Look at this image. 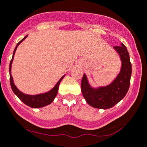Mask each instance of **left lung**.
I'll return each mask as SVG.
<instances>
[{
    "instance_id": "1",
    "label": "left lung",
    "mask_w": 147,
    "mask_h": 147,
    "mask_svg": "<svg viewBox=\"0 0 147 147\" xmlns=\"http://www.w3.org/2000/svg\"><path fill=\"white\" fill-rule=\"evenodd\" d=\"M120 56L122 67L120 72L112 82L106 87L93 88L90 85L85 74L82 79L81 90L84 99L90 106L100 109H107L119 103L128 91L132 74L130 56L123 44L114 47Z\"/></svg>"
}]
</instances>
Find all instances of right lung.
I'll list each match as a JSON object with an SVG mask.
<instances>
[{
	"label": "right lung",
	"instance_id": "right-lung-1",
	"mask_svg": "<svg viewBox=\"0 0 147 147\" xmlns=\"http://www.w3.org/2000/svg\"><path fill=\"white\" fill-rule=\"evenodd\" d=\"M26 36L25 37H24L18 44L16 46L15 49H14V52H13V56H12V59L10 62V65H9V75H10V84L12 90L13 92H14L16 95L20 98L22 101L25 104H26L27 106H30L31 108H41L44 107V106H47V105L50 104L52 101L54 100V99L55 98L56 95H57V92H58L59 89V85H60V82L62 81V79H63L64 76L63 77H61V79L58 81V82L55 84V87L52 89L51 90H49V92H45V93L42 94H38V95H26V94H24L23 92H22L21 91L18 90L17 88V87L15 86L14 83V81H13V78L11 76V64L13 60H14V54H15L16 49H17V47L19 46V44L22 42V41L25 40L27 38Z\"/></svg>",
	"mask_w": 147,
	"mask_h": 147
}]
</instances>
